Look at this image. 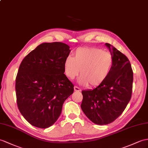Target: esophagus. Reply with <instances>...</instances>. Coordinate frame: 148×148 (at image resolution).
Here are the masks:
<instances>
[{"mask_svg": "<svg viewBox=\"0 0 148 148\" xmlns=\"http://www.w3.org/2000/svg\"><path fill=\"white\" fill-rule=\"evenodd\" d=\"M74 90H75V92H80L81 89L80 88H78V86H74Z\"/></svg>", "mask_w": 148, "mask_h": 148, "instance_id": "obj_1", "label": "esophagus"}]
</instances>
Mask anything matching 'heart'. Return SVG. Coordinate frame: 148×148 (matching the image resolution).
I'll use <instances>...</instances> for the list:
<instances>
[{"label":"heart","mask_w":148,"mask_h":148,"mask_svg":"<svg viewBox=\"0 0 148 148\" xmlns=\"http://www.w3.org/2000/svg\"><path fill=\"white\" fill-rule=\"evenodd\" d=\"M113 63V56L109 51L93 47L79 48L74 52V57L68 56L64 60V71L71 80L80 72L79 83L95 87L109 77Z\"/></svg>","instance_id":"obj_1"}]
</instances>
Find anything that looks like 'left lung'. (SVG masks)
I'll use <instances>...</instances> for the list:
<instances>
[{"label":"left lung","instance_id":"1","mask_svg":"<svg viewBox=\"0 0 148 148\" xmlns=\"http://www.w3.org/2000/svg\"><path fill=\"white\" fill-rule=\"evenodd\" d=\"M106 46L114 58L109 77L95 88L82 92V109L98 125L110 124L121 116L130 101L132 90L133 71L129 60L109 43Z\"/></svg>","mask_w":148,"mask_h":148}]
</instances>
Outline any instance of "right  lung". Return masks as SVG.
I'll return each instance as SVG.
<instances>
[{
	"label": "right lung",
	"instance_id": "add662e5",
	"mask_svg": "<svg viewBox=\"0 0 148 148\" xmlns=\"http://www.w3.org/2000/svg\"><path fill=\"white\" fill-rule=\"evenodd\" d=\"M70 46L44 42L24 58L16 79L17 107L29 123L39 128L52 125L62 113L64 102L73 93V85L64 74Z\"/></svg>",
	"mask_w": 148,
	"mask_h": 148
}]
</instances>
